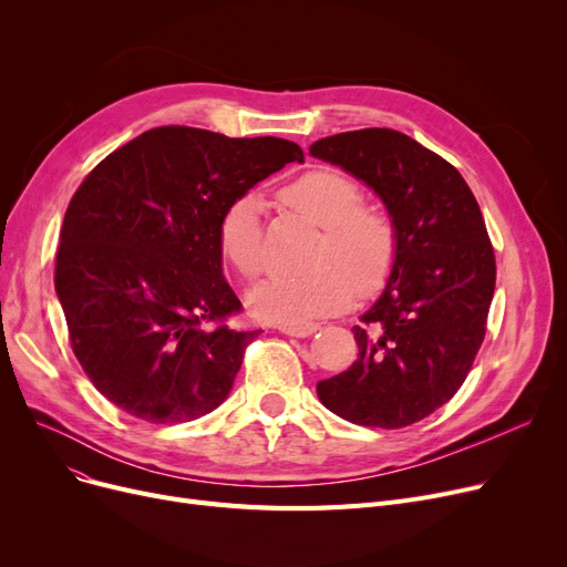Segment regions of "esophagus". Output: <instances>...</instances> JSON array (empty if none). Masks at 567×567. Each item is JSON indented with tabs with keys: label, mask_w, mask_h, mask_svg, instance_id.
Segmentation results:
<instances>
[{
	"label": "esophagus",
	"mask_w": 567,
	"mask_h": 567,
	"mask_svg": "<svg viewBox=\"0 0 567 567\" xmlns=\"http://www.w3.org/2000/svg\"><path fill=\"white\" fill-rule=\"evenodd\" d=\"M319 331V323H293V326H280V333L291 338H310Z\"/></svg>",
	"instance_id": "esophagus-1"
}]
</instances>
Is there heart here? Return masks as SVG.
<instances>
[{"mask_svg":"<svg viewBox=\"0 0 567 567\" xmlns=\"http://www.w3.org/2000/svg\"><path fill=\"white\" fill-rule=\"evenodd\" d=\"M282 199L321 227L310 252V271L278 274L259 282L248 306L261 321L293 326L342 312L353 296H374L391 280L400 257V229L383 206L365 204L351 176L317 167L282 188ZM225 259L244 278H257L266 266L261 202L241 195L227 204L218 223Z\"/></svg>","mask_w":567,"mask_h":567,"instance_id":"heart-1","label":"heart"}]
</instances>
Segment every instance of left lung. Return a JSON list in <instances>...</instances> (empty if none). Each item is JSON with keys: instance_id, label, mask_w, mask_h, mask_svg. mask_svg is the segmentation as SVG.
I'll use <instances>...</instances> for the list:
<instances>
[{"instance_id": "left-lung-1", "label": "left lung", "mask_w": 567, "mask_h": 567, "mask_svg": "<svg viewBox=\"0 0 567 567\" xmlns=\"http://www.w3.org/2000/svg\"><path fill=\"white\" fill-rule=\"evenodd\" d=\"M310 154L374 188L400 229L395 271L351 329L359 359L317 383L319 400L353 425H413L460 391L485 340L496 259L481 206L449 161L393 128L338 133Z\"/></svg>"}]
</instances>
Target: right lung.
I'll return each instance as SVG.
<instances>
[{"label": "right lung", "mask_w": 567, "mask_h": 567, "mask_svg": "<svg viewBox=\"0 0 567 567\" xmlns=\"http://www.w3.org/2000/svg\"><path fill=\"white\" fill-rule=\"evenodd\" d=\"M303 161L280 137L152 128L86 174L59 234L54 289L96 391L148 423H188L231 391L257 331L223 278L229 202Z\"/></svg>", "instance_id": "add662e5"}]
</instances>
